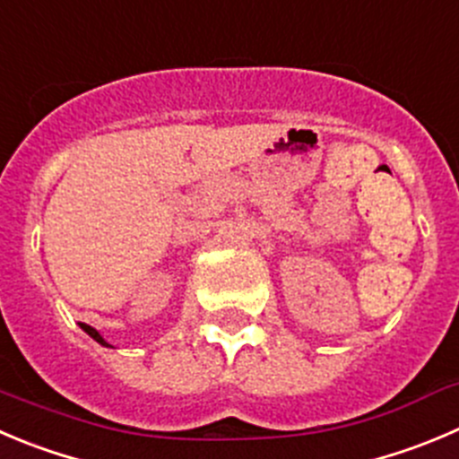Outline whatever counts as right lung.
I'll use <instances>...</instances> for the list:
<instances>
[{
    "instance_id": "1",
    "label": "right lung",
    "mask_w": 459,
    "mask_h": 459,
    "mask_svg": "<svg viewBox=\"0 0 459 459\" xmlns=\"http://www.w3.org/2000/svg\"><path fill=\"white\" fill-rule=\"evenodd\" d=\"M81 329H82V331H85V333H90V335H91V338H94V340H96V342H101V344H103V347H110V344H108V342H106V340H103V338H101V333H99V331H96V329H91V326L82 325V322H81Z\"/></svg>"
}]
</instances>
